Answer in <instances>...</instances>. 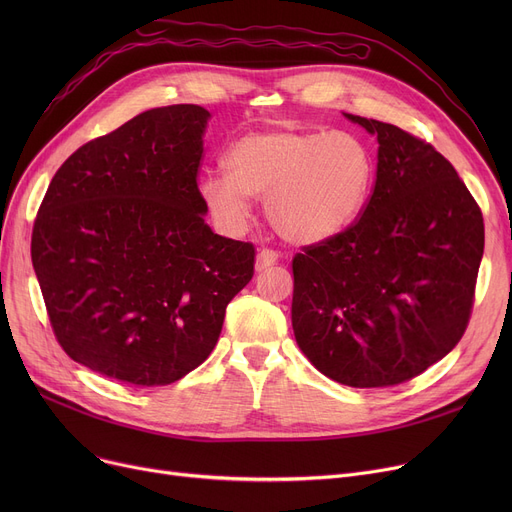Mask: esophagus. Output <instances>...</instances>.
I'll return each mask as SVG.
<instances>
[{"label": "esophagus", "mask_w": 512, "mask_h": 512, "mask_svg": "<svg viewBox=\"0 0 512 512\" xmlns=\"http://www.w3.org/2000/svg\"><path fill=\"white\" fill-rule=\"evenodd\" d=\"M276 261H278V253H276V251H272V249H261V251L257 253L255 267L261 272V270H267V267H272Z\"/></svg>", "instance_id": "obj_1"}]
</instances>
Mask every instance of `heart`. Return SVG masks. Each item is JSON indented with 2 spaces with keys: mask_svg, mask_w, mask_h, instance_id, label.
Instances as JSON below:
<instances>
[{
  "mask_svg": "<svg viewBox=\"0 0 512 512\" xmlns=\"http://www.w3.org/2000/svg\"><path fill=\"white\" fill-rule=\"evenodd\" d=\"M226 174L207 172L197 193L220 228L238 232L251 215L249 197H265V218L297 245L330 240L351 226L373 182V157L351 132L265 128L236 139Z\"/></svg>",
  "mask_w": 512,
  "mask_h": 512,
  "instance_id": "b5f03b06",
  "label": "heart"
}]
</instances>
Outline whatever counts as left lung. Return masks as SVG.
Listing matches in <instances>:
<instances>
[{
	"instance_id": "left-lung-1",
	"label": "left lung",
	"mask_w": 512,
	"mask_h": 512,
	"mask_svg": "<svg viewBox=\"0 0 512 512\" xmlns=\"http://www.w3.org/2000/svg\"><path fill=\"white\" fill-rule=\"evenodd\" d=\"M378 137L361 218L292 259V330L303 355L353 388L409 382L463 338L483 218L450 161L394 124L344 114Z\"/></svg>"
}]
</instances>
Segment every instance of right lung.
Here are the masks:
<instances>
[{"label":"right lung","mask_w":512,"mask_h":512,"mask_svg":"<svg viewBox=\"0 0 512 512\" xmlns=\"http://www.w3.org/2000/svg\"><path fill=\"white\" fill-rule=\"evenodd\" d=\"M209 112L180 103L134 116L76 149L51 178L31 257L70 359L132 386L199 367L255 247L213 234L197 193Z\"/></svg>","instance_id":"obj_1"}]
</instances>
